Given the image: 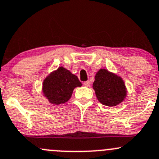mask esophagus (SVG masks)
Returning a JSON list of instances; mask_svg holds the SVG:
<instances>
[{"instance_id": "34e87169", "label": "esophagus", "mask_w": 159, "mask_h": 159, "mask_svg": "<svg viewBox=\"0 0 159 159\" xmlns=\"http://www.w3.org/2000/svg\"><path fill=\"white\" fill-rule=\"evenodd\" d=\"M84 85L85 86V87H89V86L91 85V83H90L89 81H84Z\"/></svg>"}]
</instances>
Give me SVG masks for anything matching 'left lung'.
Returning <instances> with one entry per match:
<instances>
[{
    "label": "left lung",
    "mask_w": 159,
    "mask_h": 159,
    "mask_svg": "<svg viewBox=\"0 0 159 159\" xmlns=\"http://www.w3.org/2000/svg\"><path fill=\"white\" fill-rule=\"evenodd\" d=\"M93 89L98 100L106 106H116L127 96V89L122 78L105 68L96 73Z\"/></svg>",
    "instance_id": "1"
}]
</instances>
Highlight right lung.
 <instances>
[{
	"mask_svg": "<svg viewBox=\"0 0 159 159\" xmlns=\"http://www.w3.org/2000/svg\"><path fill=\"white\" fill-rule=\"evenodd\" d=\"M81 85L76 75L64 67H59L44 79L42 92L50 103L61 105L69 100L75 88Z\"/></svg>",
	"mask_w": 159,
	"mask_h": 159,
	"instance_id": "obj_1",
	"label": "right lung"
}]
</instances>
